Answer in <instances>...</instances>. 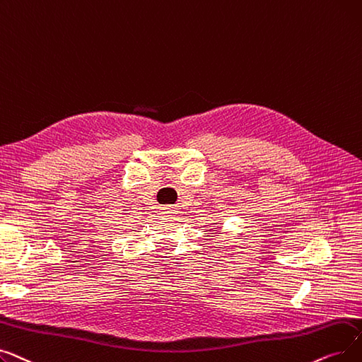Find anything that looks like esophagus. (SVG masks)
I'll return each mask as SVG.
<instances>
[{
    "label": "esophagus",
    "instance_id": "1",
    "mask_svg": "<svg viewBox=\"0 0 362 362\" xmlns=\"http://www.w3.org/2000/svg\"><path fill=\"white\" fill-rule=\"evenodd\" d=\"M160 211L163 212V215H170V214H175L174 208H170V204H165L163 208H160Z\"/></svg>",
    "mask_w": 362,
    "mask_h": 362
}]
</instances>
